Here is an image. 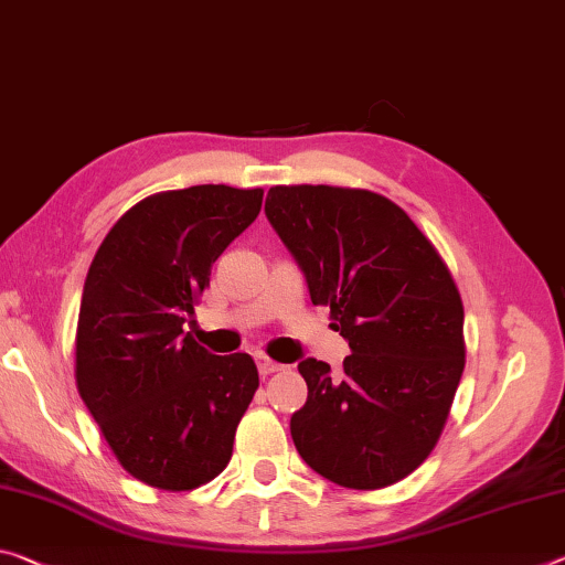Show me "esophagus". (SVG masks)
<instances>
[{
  "label": "esophagus",
  "instance_id": "1",
  "mask_svg": "<svg viewBox=\"0 0 565 565\" xmlns=\"http://www.w3.org/2000/svg\"><path fill=\"white\" fill-rule=\"evenodd\" d=\"M256 366H258V372H262V377H268V374H274V372L281 370L279 362L268 360V356H264V354H256Z\"/></svg>",
  "mask_w": 565,
  "mask_h": 565
}]
</instances>
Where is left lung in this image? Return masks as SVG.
I'll return each instance as SVG.
<instances>
[{"label":"left lung","instance_id":"left-lung-1","mask_svg":"<svg viewBox=\"0 0 565 565\" xmlns=\"http://www.w3.org/2000/svg\"><path fill=\"white\" fill-rule=\"evenodd\" d=\"M266 216L352 349L339 374L299 364L309 397L294 445L337 486L387 488L427 460L450 415L465 370L458 284L415 221L364 188L274 185Z\"/></svg>","mask_w":565,"mask_h":565}]
</instances>
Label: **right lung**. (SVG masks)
Instances as JSON below:
<instances>
[{"mask_svg":"<svg viewBox=\"0 0 565 565\" xmlns=\"http://www.w3.org/2000/svg\"><path fill=\"white\" fill-rule=\"evenodd\" d=\"M262 188L191 185L125 211L89 264L75 382L115 458L150 488L221 476L258 390L248 354H211L183 331L211 266L262 211Z\"/></svg>","mask_w":565,"mask_h":565,"instance_id":"1","label":"right lung"}]
</instances>
